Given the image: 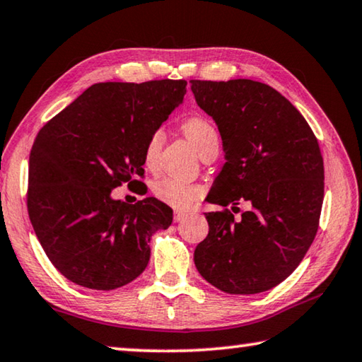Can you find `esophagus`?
Returning a JSON list of instances; mask_svg holds the SVG:
<instances>
[{
    "label": "esophagus",
    "mask_w": 362,
    "mask_h": 362,
    "mask_svg": "<svg viewBox=\"0 0 362 362\" xmlns=\"http://www.w3.org/2000/svg\"><path fill=\"white\" fill-rule=\"evenodd\" d=\"M187 217H188V214H185V212H175L174 214V222L179 223V222H182V220H185Z\"/></svg>",
    "instance_id": "1"
}]
</instances>
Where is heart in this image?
Wrapping results in <instances>:
<instances>
[{
    "label": "heart",
    "instance_id": "1",
    "mask_svg": "<svg viewBox=\"0 0 362 362\" xmlns=\"http://www.w3.org/2000/svg\"><path fill=\"white\" fill-rule=\"evenodd\" d=\"M182 129L199 153L207 148L212 142H218L216 126L209 119L204 118V116H192V118H188L183 122ZM163 140L164 134L161 129L153 131L148 140H146L144 158L148 166L155 164L158 159V155L163 146ZM151 192L156 199L174 207L177 211L192 209L199 201L201 194H203V189L198 185H193V183H188L180 179H174V177H163V179L156 180L151 185Z\"/></svg>",
    "mask_w": 362,
    "mask_h": 362
}]
</instances>
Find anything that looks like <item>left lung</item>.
I'll return each instance as SVG.
<instances>
[{"mask_svg": "<svg viewBox=\"0 0 362 362\" xmlns=\"http://www.w3.org/2000/svg\"><path fill=\"white\" fill-rule=\"evenodd\" d=\"M189 83L196 103L216 121L226 159L207 201L250 204L240 220L230 209L206 214L209 235L194 249V265L226 293L265 292L298 267L316 236L324 199L320 144L298 110L268 84Z\"/></svg>", "mask_w": 362, "mask_h": 362, "instance_id": "8db88e82", "label": "left lung"}]
</instances>
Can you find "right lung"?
<instances>
[{
	"label": "right lung",
	"mask_w": 362,
	"mask_h": 362,
	"mask_svg": "<svg viewBox=\"0 0 362 362\" xmlns=\"http://www.w3.org/2000/svg\"><path fill=\"white\" fill-rule=\"evenodd\" d=\"M185 94V79L97 83L41 127L30 153L28 216L71 283L118 289L148 265L150 238L173 223V209L155 198L116 201L112 189L140 182L146 140Z\"/></svg>",
	"instance_id": "1"
}]
</instances>
